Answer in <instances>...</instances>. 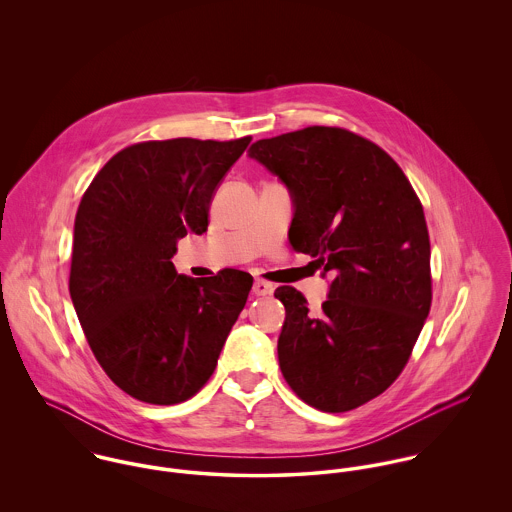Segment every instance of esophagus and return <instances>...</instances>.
Masks as SVG:
<instances>
[{
	"label": "esophagus",
	"mask_w": 512,
	"mask_h": 512,
	"mask_svg": "<svg viewBox=\"0 0 512 512\" xmlns=\"http://www.w3.org/2000/svg\"><path fill=\"white\" fill-rule=\"evenodd\" d=\"M252 292H254V295H270L274 292V286L270 282H264V280H254Z\"/></svg>",
	"instance_id": "esophagus-1"
}]
</instances>
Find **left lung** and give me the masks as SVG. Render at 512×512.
<instances>
[{
	"instance_id": "obj_1",
	"label": "left lung",
	"mask_w": 512,
	"mask_h": 512,
	"mask_svg": "<svg viewBox=\"0 0 512 512\" xmlns=\"http://www.w3.org/2000/svg\"><path fill=\"white\" fill-rule=\"evenodd\" d=\"M250 157L292 191L288 238L333 278L311 313L303 293L276 290L286 307L280 368L321 412H349L404 370L432 305L430 234L398 163L345 128L309 126L252 144Z\"/></svg>"
}]
</instances>
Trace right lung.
<instances>
[{"label": "right lung", "instance_id": "add662e5", "mask_svg": "<svg viewBox=\"0 0 512 512\" xmlns=\"http://www.w3.org/2000/svg\"><path fill=\"white\" fill-rule=\"evenodd\" d=\"M252 142L175 138L118 151L76 211L69 290L96 361L136 400L171 406L217 368L252 276L177 274L187 232L209 226L220 179Z\"/></svg>", "mask_w": 512, "mask_h": 512}]
</instances>
